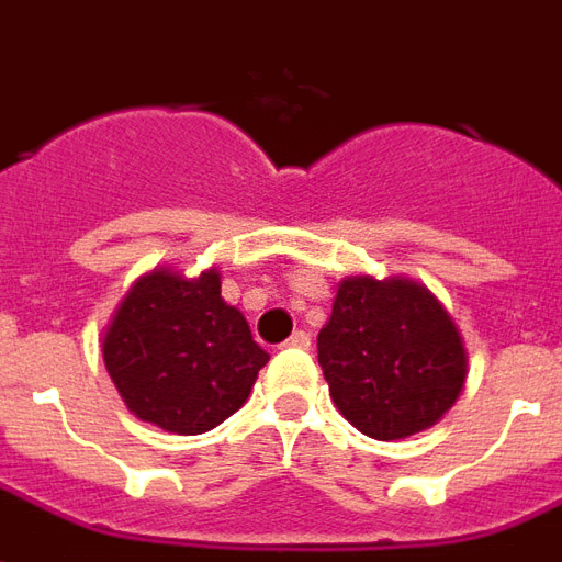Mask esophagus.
I'll list each match as a JSON object with an SVG mask.
<instances>
[{
    "label": "esophagus",
    "mask_w": 562,
    "mask_h": 562,
    "mask_svg": "<svg viewBox=\"0 0 562 562\" xmlns=\"http://www.w3.org/2000/svg\"><path fill=\"white\" fill-rule=\"evenodd\" d=\"M284 346H293V349H307V346H311V335L299 328V331H293V335L286 337Z\"/></svg>",
    "instance_id": "34e87169"
}]
</instances>
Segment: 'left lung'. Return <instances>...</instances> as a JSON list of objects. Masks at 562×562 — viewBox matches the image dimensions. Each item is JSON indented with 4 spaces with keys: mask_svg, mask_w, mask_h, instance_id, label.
<instances>
[{
    "mask_svg": "<svg viewBox=\"0 0 562 562\" xmlns=\"http://www.w3.org/2000/svg\"><path fill=\"white\" fill-rule=\"evenodd\" d=\"M316 352L340 415L379 441L436 424L468 373L450 314L426 286L403 278H346Z\"/></svg>",
    "mask_w": 562,
    "mask_h": 562,
    "instance_id": "8db88e82",
    "label": "left lung"
}]
</instances>
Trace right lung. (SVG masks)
Listing matches in <instances>:
<instances>
[{
	"label": "right lung",
	"mask_w": 562,
	"mask_h": 562,
	"mask_svg": "<svg viewBox=\"0 0 562 562\" xmlns=\"http://www.w3.org/2000/svg\"><path fill=\"white\" fill-rule=\"evenodd\" d=\"M103 361L133 415L198 436L246 403L269 356L246 316L225 305L216 269L195 281L159 269L124 296L103 337Z\"/></svg>",
	"instance_id": "add662e5"
}]
</instances>
